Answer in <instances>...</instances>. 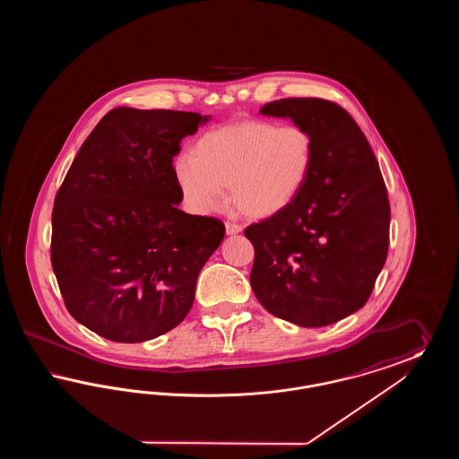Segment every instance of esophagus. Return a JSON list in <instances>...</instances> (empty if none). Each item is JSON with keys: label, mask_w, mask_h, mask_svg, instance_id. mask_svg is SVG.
Segmentation results:
<instances>
[{"label": "esophagus", "mask_w": 459, "mask_h": 459, "mask_svg": "<svg viewBox=\"0 0 459 459\" xmlns=\"http://www.w3.org/2000/svg\"><path fill=\"white\" fill-rule=\"evenodd\" d=\"M225 230H227V234H229V236H236V234H240V232H242V227H240L239 223L227 221V223H225Z\"/></svg>", "instance_id": "obj_1"}]
</instances>
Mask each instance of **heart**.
Wrapping results in <instances>:
<instances>
[{
	"mask_svg": "<svg viewBox=\"0 0 459 459\" xmlns=\"http://www.w3.org/2000/svg\"><path fill=\"white\" fill-rule=\"evenodd\" d=\"M315 163V139L296 124L242 120L203 134L193 156L175 161V180L199 213L219 210L223 187L242 215L268 219L303 193Z\"/></svg>",
	"mask_w": 459,
	"mask_h": 459,
	"instance_id": "heart-1",
	"label": "heart"
}]
</instances>
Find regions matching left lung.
I'll return each mask as SVG.
<instances>
[{
	"mask_svg": "<svg viewBox=\"0 0 459 459\" xmlns=\"http://www.w3.org/2000/svg\"><path fill=\"white\" fill-rule=\"evenodd\" d=\"M263 115L289 117L315 139V163L299 197L249 225V275L258 301L299 327H325L363 307L389 251L391 206L365 134L341 105L285 98Z\"/></svg>",
	"mask_w": 459,
	"mask_h": 459,
	"instance_id": "1",
	"label": "left lung"
}]
</instances>
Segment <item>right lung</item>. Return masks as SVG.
Here are the masks:
<instances>
[{"instance_id": "1", "label": "right lung", "mask_w": 459, "mask_h": 459, "mask_svg": "<svg viewBox=\"0 0 459 459\" xmlns=\"http://www.w3.org/2000/svg\"><path fill=\"white\" fill-rule=\"evenodd\" d=\"M193 111H108L81 146L51 215V266L68 313L113 342H143L189 313L223 221L177 208L174 156Z\"/></svg>"}]
</instances>
